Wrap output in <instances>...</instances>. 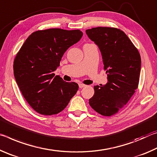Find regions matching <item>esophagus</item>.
<instances>
[{
	"label": "esophagus",
	"instance_id": "esophagus-1",
	"mask_svg": "<svg viewBox=\"0 0 157 157\" xmlns=\"http://www.w3.org/2000/svg\"><path fill=\"white\" fill-rule=\"evenodd\" d=\"M78 86H79V88H84V87L86 86V85L80 83H78Z\"/></svg>",
	"mask_w": 157,
	"mask_h": 157
}]
</instances>
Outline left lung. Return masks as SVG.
I'll return each mask as SVG.
<instances>
[{"instance_id": "obj_1", "label": "left lung", "mask_w": 157, "mask_h": 157, "mask_svg": "<svg viewBox=\"0 0 157 157\" xmlns=\"http://www.w3.org/2000/svg\"><path fill=\"white\" fill-rule=\"evenodd\" d=\"M88 37L101 51L108 82L94 87L89 104L95 111L111 116L121 110L137 89L141 67L140 53L120 29L97 27L88 29Z\"/></svg>"}]
</instances>
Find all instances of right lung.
<instances>
[{
  "label": "right lung",
  "instance_id": "add662e5",
  "mask_svg": "<svg viewBox=\"0 0 157 157\" xmlns=\"http://www.w3.org/2000/svg\"><path fill=\"white\" fill-rule=\"evenodd\" d=\"M83 36L79 30H38L25 41L14 61V74L21 92L35 111L58 114L75 95L78 86L65 82L55 71L65 51Z\"/></svg>",
  "mask_w": 157,
  "mask_h": 157
}]
</instances>
